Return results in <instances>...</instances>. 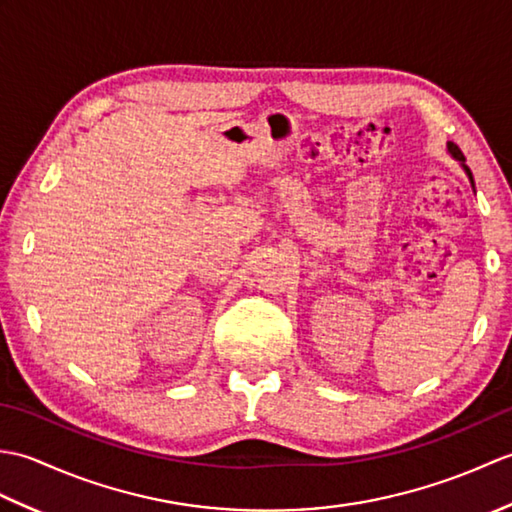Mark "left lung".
I'll return each instance as SVG.
<instances>
[{
    "label": "left lung",
    "mask_w": 512,
    "mask_h": 512,
    "mask_svg": "<svg viewBox=\"0 0 512 512\" xmlns=\"http://www.w3.org/2000/svg\"><path fill=\"white\" fill-rule=\"evenodd\" d=\"M447 147H449V151H451V156H453V158H458V160L462 162V167H464V171H466V176H469V180H471V184H473V173H471V169H469V167L464 165V154L460 151V147H458V145H453V143H449ZM473 189H475V184H473Z\"/></svg>",
    "instance_id": "obj_1"
}]
</instances>
